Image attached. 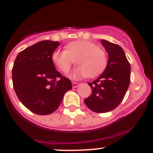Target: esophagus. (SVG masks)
Wrapping results in <instances>:
<instances>
[{"mask_svg": "<svg viewBox=\"0 0 153 153\" xmlns=\"http://www.w3.org/2000/svg\"><path fill=\"white\" fill-rule=\"evenodd\" d=\"M72 86L74 88H76V87H77L79 86V83H76V82H72Z\"/></svg>", "mask_w": 153, "mask_h": 153, "instance_id": "1", "label": "esophagus"}]
</instances>
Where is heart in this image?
<instances>
[{
    "mask_svg": "<svg viewBox=\"0 0 153 153\" xmlns=\"http://www.w3.org/2000/svg\"><path fill=\"white\" fill-rule=\"evenodd\" d=\"M52 61L63 74L70 70L74 62L77 67L70 73V77L79 79L88 76L95 78L103 72L107 65V56L95 43L76 40L65 46L64 51L53 53Z\"/></svg>",
    "mask_w": 153,
    "mask_h": 153,
    "instance_id": "b5f03b06",
    "label": "heart"
}]
</instances>
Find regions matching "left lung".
<instances>
[{"label":"left lung","instance_id":"1","mask_svg":"<svg viewBox=\"0 0 153 153\" xmlns=\"http://www.w3.org/2000/svg\"><path fill=\"white\" fill-rule=\"evenodd\" d=\"M108 53L107 66L96 80L89 83L92 94L84 100L87 107L98 113L116 109L122 102L130 83L131 67L122 47L101 40Z\"/></svg>","mask_w":153,"mask_h":153}]
</instances>
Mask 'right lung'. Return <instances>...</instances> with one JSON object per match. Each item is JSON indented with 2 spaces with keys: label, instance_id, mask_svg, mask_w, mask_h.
Masks as SVG:
<instances>
[{
  "label": "right lung",
  "instance_id": "1",
  "mask_svg": "<svg viewBox=\"0 0 153 153\" xmlns=\"http://www.w3.org/2000/svg\"><path fill=\"white\" fill-rule=\"evenodd\" d=\"M59 42L43 40L18 53L12 69L17 97L31 112L48 115L56 110L71 81L56 70L52 54Z\"/></svg>",
  "mask_w": 153,
  "mask_h": 153
}]
</instances>
